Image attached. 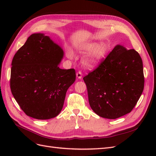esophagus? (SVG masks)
I'll list each match as a JSON object with an SVG mask.
<instances>
[{
  "label": "esophagus",
  "instance_id": "esophagus-1",
  "mask_svg": "<svg viewBox=\"0 0 156 156\" xmlns=\"http://www.w3.org/2000/svg\"><path fill=\"white\" fill-rule=\"evenodd\" d=\"M82 75H82V73L81 72H78L76 73V76H77V77L78 79H81L82 78Z\"/></svg>",
  "mask_w": 156,
  "mask_h": 156
}]
</instances>
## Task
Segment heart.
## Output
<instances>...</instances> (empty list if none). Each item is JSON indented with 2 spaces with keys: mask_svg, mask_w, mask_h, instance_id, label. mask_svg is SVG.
Masks as SVG:
<instances>
[{
  "mask_svg": "<svg viewBox=\"0 0 156 156\" xmlns=\"http://www.w3.org/2000/svg\"><path fill=\"white\" fill-rule=\"evenodd\" d=\"M108 51L107 46L104 43L97 44L95 42L83 44L79 48V53L87 54L82 60V63L84 67L88 69H94L100 64L105 58ZM69 59L74 58V54L72 51H69L67 53Z\"/></svg>",
  "mask_w": 156,
  "mask_h": 156,
  "instance_id": "obj_1",
  "label": "heart"
}]
</instances>
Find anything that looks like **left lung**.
I'll return each instance as SVG.
<instances>
[{
    "label": "left lung",
    "mask_w": 156,
    "mask_h": 156,
    "mask_svg": "<svg viewBox=\"0 0 156 156\" xmlns=\"http://www.w3.org/2000/svg\"><path fill=\"white\" fill-rule=\"evenodd\" d=\"M83 80L94 112L105 119H118L132 111L143 93L142 59L135 49L116 45Z\"/></svg>",
    "instance_id": "1"
}]
</instances>
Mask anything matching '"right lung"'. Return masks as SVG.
<instances>
[{
    "instance_id": "obj_1",
    "label": "right lung",
    "mask_w": 156,
    "mask_h": 156,
    "mask_svg": "<svg viewBox=\"0 0 156 156\" xmlns=\"http://www.w3.org/2000/svg\"><path fill=\"white\" fill-rule=\"evenodd\" d=\"M63 56L61 47L43 33L30 35L14 55L11 91L27 116L48 120L62 111L66 94L76 78L74 69L59 68Z\"/></svg>"
}]
</instances>
